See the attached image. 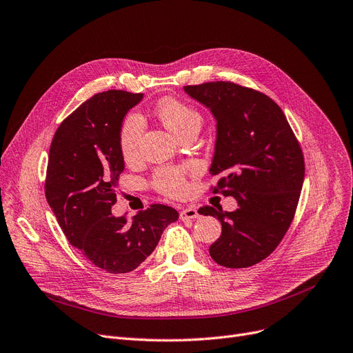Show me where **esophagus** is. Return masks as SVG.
Instances as JSON below:
<instances>
[{
    "label": "esophagus",
    "instance_id": "obj_1",
    "mask_svg": "<svg viewBox=\"0 0 353 353\" xmlns=\"http://www.w3.org/2000/svg\"><path fill=\"white\" fill-rule=\"evenodd\" d=\"M199 216V212H198V210L195 208V207H188V208H185V210H182L181 212H179V218L182 221H185V220H195V218H198Z\"/></svg>",
    "mask_w": 353,
    "mask_h": 353
}]
</instances>
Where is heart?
Listing matches in <instances>:
<instances>
[{
    "instance_id": "b5f03b06",
    "label": "heart",
    "mask_w": 353,
    "mask_h": 353,
    "mask_svg": "<svg viewBox=\"0 0 353 353\" xmlns=\"http://www.w3.org/2000/svg\"><path fill=\"white\" fill-rule=\"evenodd\" d=\"M157 114L165 128L176 137L190 128L201 126V114L190 105L179 102L176 99L163 100L157 109ZM142 135V117L138 113L128 114L119 132L121 152L126 161H133L138 157ZM154 185L168 196H181L187 191L183 174L178 168H159L154 174Z\"/></svg>"
}]
</instances>
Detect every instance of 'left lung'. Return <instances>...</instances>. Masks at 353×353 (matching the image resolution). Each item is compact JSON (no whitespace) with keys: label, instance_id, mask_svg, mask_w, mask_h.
Masks as SVG:
<instances>
[{"label":"left lung","instance_id":"left-lung-1","mask_svg":"<svg viewBox=\"0 0 353 353\" xmlns=\"http://www.w3.org/2000/svg\"><path fill=\"white\" fill-rule=\"evenodd\" d=\"M210 109L216 139L210 174H221L218 187L237 201L236 211L204 207L216 216L221 236L211 259L228 268L254 265L270 256L289 230L305 179V161L283 110L273 100L230 81L183 88Z\"/></svg>","mask_w":353,"mask_h":353}]
</instances>
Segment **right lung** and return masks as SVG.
Wrapping results in <instances>:
<instances>
[{"label":"right lung","instance_id":"add662e5","mask_svg":"<svg viewBox=\"0 0 353 353\" xmlns=\"http://www.w3.org/2000/svg\"><path fill=\"white\" fill-rule=\"evenodd\" d=\"M142 93L108 90L61 122L48 154L46 198L67 240L92 264L121 274L150 256L163 230L178 220L172 207L154 204L132 221L114 216L116 187L125 170L119 132Z\"/></svg>","mask_w":353,"mask_h":353}]
</instances>
